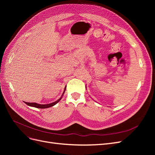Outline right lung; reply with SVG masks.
<instances>
[{"mask_svg":"<svg viewBox=\"0 0 155 155\" xmlns=\"http://www.w3.org/2000/svg\"><path fill=\"white\" fill-rule=\"evenodd\" d=\"M66 87L67 86H65L64 87V91H63V94L61 95V96L60 97L59 99H58L57 101H55L53 103H51V104H37V103H29V102H25V104L28 105V106H30V107H35V108H39V109H46V108H49V107H52L54 105H55V104H57L61 100V98L63 97V96L64 94V93L65 92V90H66Z\"/></svg>","mask_w":155,"mask_h":155,"instance_id":"add662e5","label":"right lung"}]
</instances>
